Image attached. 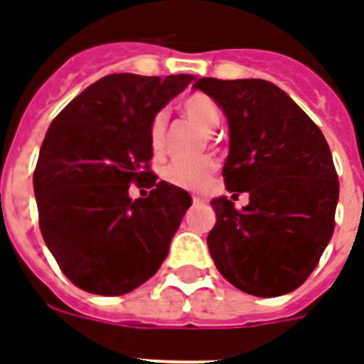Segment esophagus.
<instances>
[{
    "instance_id": "1",
    "label": "esophagus",
    "mask_w": 364,
    "mask_h": 364,
    "mask_svg": "<svg viewBox=\"0 0 364 364\" xmlns=\"http://www.w3.org/2000/svg\"><path fill=\"white\" fill-rule=\"evenodd\" d=\"M194 204H198V202H206V198L204 196H193Z\"/></svg>"
}]
</instances>
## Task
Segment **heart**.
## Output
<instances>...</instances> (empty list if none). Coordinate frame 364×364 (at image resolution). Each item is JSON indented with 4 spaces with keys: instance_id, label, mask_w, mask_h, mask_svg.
I'll list each match as a JSON object with an SVG mask.
<instances>
[{
    "instance_id": "heart-1",
    "label": "heart",
    "mask_w": 364,
    "mask_h": 364,
    "mask_svg": "<svg viewBox=\"0 0 364 364\" xmlns=\"http://www.w3.org/2000/svg\"><path fill=\"white\" fill-rule=\"evenodd\" d=\"M183 116L187 118L193 126H196L202 133H213L221 122V112L213 99L204 93H196L185 99L181 105ZM166 126H168V116L166 112H158L151 120L149 126V143L154 154H162L166 145ZM215 162L212 158H202L196 162H173L164 171V179L185 191H204L212 181Z\"/></svg>"
}]
</instances>
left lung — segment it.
Here are the masks:
<instances>
[{"label": "left lung", "instance_id": "1", "mask_svg": "<svg viewBox=\"0 0 364 364\" xmlns=\"http://www.w3.org/2000/svg\"><path fill=\"white\" fill-rule=\"evenodd\" d=\"M218 102L229 122L223 177L248 206L213 198L208 248L232 287L277 298L301 287L334 232L338 183L323 132L265 80L200 77L193 85ZM237 196V194H232Z\"/></svg>", "mask_w": 364, "mask_h": 364}]
</instances>
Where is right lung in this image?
I'll return each instance as SVG.
<instances>
[{
    "label": "right lung",
    "mask_w": 364,
    "mask_h": 364,
    "mask_svg": "<svg viewBox=\"0 0 364 364\" xmlns=\"http://www.w3.org/2000/svg\"><path fill=\"white\" fill-rule=\"evenodd\" d=\"M193 74H110L63 108L47 129L34 171L40 229L77 288L122 296L164 263L193 198L149 171V126ZM151 188L132 201L129 185Z\"/></svg>",
    "instance_id": "right-lung-1"
}]
</instances>
